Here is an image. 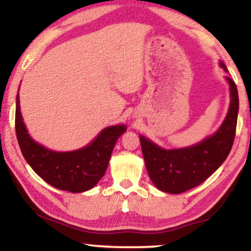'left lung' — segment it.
<instances>
[{"instance_id": "obj_1", "label": "left lung", "mask_w": 251, "mask_h": 251, "mask_svg": "<svg viewBox=\"0 0 251 251\" xmlns=\"http://www.w3.org/2000/svg\"><path fill=\"white\" fill-rule=\"evenodd\" d=\"M221 67L227 72L226 65ZM226 77L230 87V106L226 119L215 134L196 145L164 150L140 135V145L148 174L160 191L181 194L209 178L229 155L234 144L238 114V92L234 80Z\"/></svg>"}]
</instances>
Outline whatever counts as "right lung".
Listing matches in <instances>:
<instances>
[{
    "label": "right lung",
    "mask_w": 251,
    "mask_h": 251,
    "mask_svg": "<svg viewBox=\"0 0 251 251\" xmlns=\"http://www.w3.org/2000/svg\"><path fill=\"white\" fill-rule=\"evenodd\" d=\"M15 131L20 149L30 168L50 185L76 194L92 189L103 177L114 145L126 126L106 127L93 142L76 151H51L31 139L22 119L17 93Z\"/></svg>",
    "instance_id": "obj_1"
}]
</instances>
